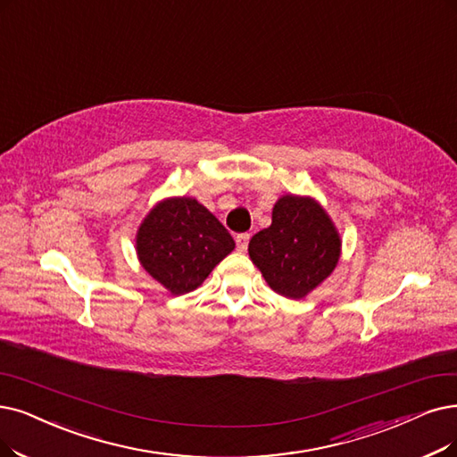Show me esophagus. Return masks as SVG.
I'll use <instances>...</instances> for the list:
<instances>
[{"instance_id": "esophagus-1", "label": "esophagus", "mask_w": 457, "mask_h": 457, "mask_svg": "<svg viewBox=\"0 0 457 457\" xmlns=\"http://www.w3.org/2000/svg\"><path fill=\"white\" fill-rule=\"evenodd\" d=\"M249 238H251V236H249L247 232L236 236V247H238V251H245V249H247V245H249Z\"/></svg>"}]
</instances>
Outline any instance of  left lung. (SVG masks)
Instances as JSON below:
<instances>
[{"instance_id": "left-lung-1", "label": "left lung", "mask_w": 457, "mask_h": 457, "mask_svg": "<svg viewBox=\"0 0 457 457\" xmlns=\"http://www.w3.org/2000/svg\"><path fill=\"white\" fill-rule=\"evenodd\" d=\"M249 257L278 295L300 300L332 276L341 257V236L319 200L283 195L271 225L249 242Z\"/></svg>"}]
</instances>
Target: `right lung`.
Instances as JSON below:
<instances>
[{
	"mask_svg": "<svg viewBox=\"0 0 457 457\" xmlns=\"http://www.w3.org/2000/svg\"><path fill=\"white\" fill-rule=\"evenodd\" d=\"M135 240L142 268L176 296L203 285L236 247L228 230L193 196L159 200Z\"/></svg>",
	"mask_w": 457,
	"mask_h": 457,
	"instance_id": "right-lung-1",
	"label": "right lung"
}]
</instances>
